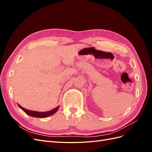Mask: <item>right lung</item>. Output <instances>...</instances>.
I'll return each instance as SVG.
<instances>
[{
	"mask_svg": "<svg viewBox=\"0 0 152 152\" xmlns=\"http://www.w3.org/2000/svg\"><path fill=\"white\" fill-rule=\"evenodd\" d=\"M19 107L26 113L28 114V115L34 117H38V118H45L47 117H49L50 115H52L54 113H56L59 108V107L54 108L52 110H50L48 112H36V111H31V110H26L24 108H23L20 104H18Z\"/></svg>",
	"mask_w": 152,
	"mask_h": 152,
	"instance_id": "obj_1",
	"label": "right lung"
}]
</instances>
